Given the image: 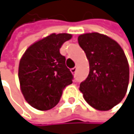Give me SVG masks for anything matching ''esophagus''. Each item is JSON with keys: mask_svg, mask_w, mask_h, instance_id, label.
<instances>
[{"mask_svg": "<svg viewBox=\"0 0 134 134\" xmlns=\"http://www.w3.org/2000/svg\"><path fill=\"white\" fill-rule=\"evenodd\" d=\"M76 70H77V68H74L71 69V71L72 74H75V73L76 72Z\"/></svg>", "mask_w": 134, "mask_h": 134, "instance_id": "obj_1", "label": "esophagus"}]
</instances>
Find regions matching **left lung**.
<instances>
[{"label": "left lung", "mask_w": 134, "mask_h": 134, "mask_svg": "<svg viewBox=\"0 0 134 134\" xmlns=\"http://www.w3.org/2000/svg\"><path fill=\"white\" fill-rule=\"evenodd\" d=\"M78 42L90 68L80 91L94 109L109 110L123 100L127 92L130 68L125 52L116 41L99 33L81 34Z\"/></svg>", "instance_id": "left-lung-1"}]
</instances>
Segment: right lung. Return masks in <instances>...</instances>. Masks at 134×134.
Masks as SVG:
<instances>
[{
	"instance_id": "1",
	"label": "right lung",
	"mask_w": 134,
	"mask_h": 134,
	"mask_svg": "<svg viewBox=\"0 0 134 134\" xmlns=\"http://www.w3.org/2000/svg\"><path fill=\"white\" fill-rule=\"evenodd\" d=\"M71 37L70 34H51L32 44L22 55L18 68L21 91L34 109H52L59 102L63 90L72 83L73 75L59 52Z\"/></svg>"
}]
</instances>
